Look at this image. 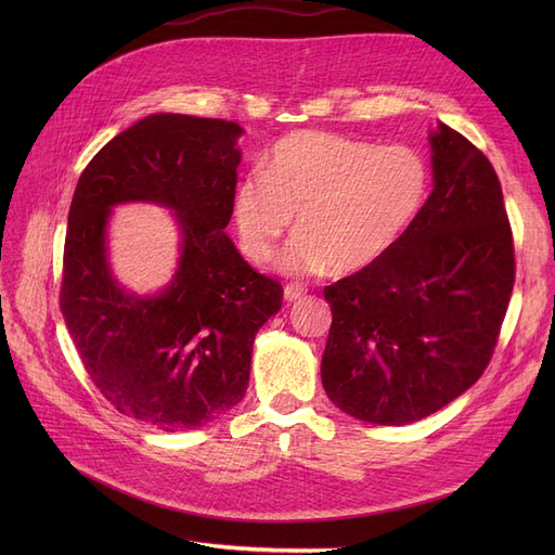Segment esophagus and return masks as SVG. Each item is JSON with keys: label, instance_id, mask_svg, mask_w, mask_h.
Returning a JSON list of instances; mask_svg holds the SVG:
<instances>
[{"label": "esophagus", "instance_id": "1", "mask_svg": "<svg viewBox=\"0 0 555 555\" xmlns=\"http://www.w3.org/2000/svg\"><path fill=\"white\" fill-rule=\"evenodd\" d=\"M304 294H306L304 284H287V287H284V300H287V304H294V300H298Z\"/></svg>", "mask_w": 555, "mask_h": 555}]
</instances>
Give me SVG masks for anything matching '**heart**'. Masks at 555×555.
Here are the masks:
<instances>
[{
  "instance_id": "heart-1",
  "label": "heart",
  "mask_w": 555,
  "mask_h": 555,
  "mask_svg": "<svg viewBox=\"0 0 555 555\" xmlns=\"http://www.w3.org/2000/svg\"><path fill=\"white\" fill-rule=\"evenodd\" d=\"M430 182V164L412 145L294 131L275 143L263 171L238 180L233 220L245 255L266 263L298 215L282 271L351 275L405 238L426 208Z\"/></svg>"
}]
</instances>
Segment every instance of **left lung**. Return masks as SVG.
Returning a JSON list of instances; mask_svg holds the SVG:
<instances>
[{"mask_svg": "<svg viewBox=\"0 0 555 555\" xmlns=\"http://www.w3.org/2000/svg\"><path fill=\"white\" fill-rule=\"evenodd\" d=\"M433 192L389 255L324 289L322 384L379 426L442 410L489 365L514 289V241L491 162L459 131H430Z\"/></svg>", "mask_w": 555, "mask_h": 555, "instance_id": "1", "label": "left lung"}]
</instances>
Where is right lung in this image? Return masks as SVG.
<instances>
[{"label": "right lung", "instance_id": "obj_1", "mask_svg": "<svg viewBox=\"0 0 555 555\" xmlns=\"http://www.w3.org/2000/svg\"><path fill=\"white\" fill-rule=\"evenodd\" d=\"M243 127L153 113L108 141L78 178L64 243L60 308L78 357L111 405L159 428L204 426L238 405L251 343L282 308V284L227 236ZM122 203L175 210L181 257L157 295L112 278L107 222Z\"/></svg>", "mask_w": 555, "mask_h": 555}]
</instances>
